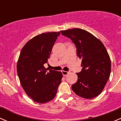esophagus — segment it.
Returning <instances> with one entry per match:
<instances>
[{"mask_svg":"<svg viewBox=\"0 0 121 121\" xmlns=\"http://www.w3.org/2000/svg\"><path fill=\"white\" fill-rule=\"evenodd\" d=\"M61 73H62V74H63V75H64V76H65V75H67L68 74H69V71H62Z\"/></svg>","mask_w":121,"mask_h":121,"instance_id":"esophagus-1","label":"esophagus"}]
</instances>
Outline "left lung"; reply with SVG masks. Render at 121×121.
Returning <instances> with one entry per match:
<instances>
[{
  "mask_svg": "<svg viewBox=\"0 0 121 121\" xmlns=\"http://www.w3.org/2000/svg\"><path fill=\"white\" fill-rule=\"evenodd\" d=\"M60 32L72 40L77 55L82 59V70L77 73L78 80L72 85V90L84 98L97 97L110 76L111 60L105 47L99 39L82 29L75 28Z\"/></svg>",
  "mask_w": 121,
  "mask_h": 121,
  "instance_id": "8db88e82",
  "label": "left lung"
}]
</instances>
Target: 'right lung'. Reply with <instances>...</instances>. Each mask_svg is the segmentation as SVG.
<instances>
[{
  "instance_id": "1",
  "label": "right lung",
  "mask_w": 121,
  "mask_h": 121,
  "mask_svg": "<svg viewBox=\"0 0 121 121\" xmlns=\"http://www.w3.org/2000/svg\"><path fill=\"white\" fill-rule=\"evenodd\" d=\"M60 32H49L35 36L24 46L17 64V72L23 90L38 103L49 102L56 97L61 81V72L44 66L50 58Z\"/></svg>"
}]
</instances>
